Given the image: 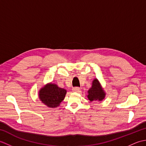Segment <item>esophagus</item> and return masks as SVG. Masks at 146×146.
I'll return each mask as SVG.
<instances>
[{
    "label": "esophagus",
    "mask_w": 146,
    "mask_h": 146,
    "mask_svg": "<svg viewBox=\"0 0 146 146\" xmlns=\"http://www.w3.org/2000/svg\"><path fill=\"white\" fill-rule=\"evenodd\" d=\"M72 90L73 92H76V93H78L80 91V88L79 87H74Z\"/></svg>",
    "instance_id": "1"
}]
</instances>
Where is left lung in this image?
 I'll list each match as a JSON object with an SVG mask.
<instances>
[{"label":"left lung","mask_w":146,"mask_h":146,"mask_svg":"<svg viewBox=\"0 0 146 146\" xmlns=\"http://www.w3.org/2000/svg\"><path fill=\"white\" fill-rule=\"evenodd\" d=\"M88 94L87 97L90 102L96 100L102 101L104 99L105 96V93L97 78L94 79L93 81L92 86L88 91Z\"/></svg>","instance_id":"obj_1"}]
</instances>
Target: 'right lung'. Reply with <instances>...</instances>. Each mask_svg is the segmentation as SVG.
<instances>
[{"label":"right lung","mask_w":146,"mask_h":146,"mask_svg":"<svg viewBox=\"0 0 146 146\" xmlns=\"http://www.w3.org/2000/svg\"><path fill=\"white\" fill-rule=\"evenodd\" d=\"M66 90L58 87L57 85L49 83L41 88L39 92V97L43 104L50 108L58 107L64 100Z\"/></svg>","instance_id":"add662e5"}]
</instances>
